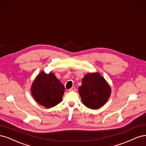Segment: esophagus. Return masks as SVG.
<instances>
[{
  "label": "esophagus",
  "mask_w": 146,
  "mask_h": 146,
  "mask_svg": "<svg viewBox=\"0 0 146 146\" xmlns=\"http://www.w3.org/2000/svg\"><path fill=\"white\" fill-rule=\"evenodd\" d=\"M69 90L70 91H76V88H75L74 87H72L71 88H70Z\"/></svg>",
  "instance_id": "obj_1"
}]
</instances>
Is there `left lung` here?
I'll list each match as a JSON object with an SVG mask.
<instances>
[{
    "label": "left lung",
    "instance_id": "1",
    "mask_svg": "<svg viewBox=\"0 0 146 146\" xmlns=\"http://www.w3.org/2000/svg\"><path fill=\"white\" fill-rule=\"evenodd\" d=\"M78 91L83 104L91 109H97L104 106L111 93L109 84L98 73L86 74Z\"/></svg>",
    "mask_w": 146,
    "mask_h": 146
}]
</instances>
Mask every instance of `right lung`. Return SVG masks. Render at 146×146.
<instances>
[{"instance_id":"add662e5","label":"right lung","mask_w":146,"mask_h":146,"mask_svg":"<svg viewBox=\"0 0 146 146\" xmlns=\"http://www.w3.org/2000/svg\"><path fill=\"white\" fill-rule=\"evenodd\" d=\"M65 88L55 75L42 72L33 83L31 93L35 100L46 108L58 105L62 101Z\"/></svg>"}]
</instances>
